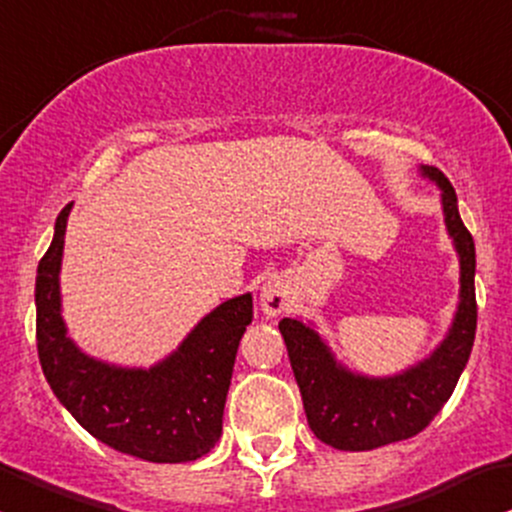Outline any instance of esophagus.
Returning <instances> with one entry per match:
<instances>
[{"instance_id":"esophagus-1","label":"esophagus","mask_w":512,"mask_h":512,"mask_svg":"<svg viewBox=\"0 0 512 512\" xmlns=\"http://www.w3.org/2000/svg\"><path fill=\"white\" fill-rule=\"evenodd\" d=\"M260 306L267 316H279L289 306V287L284 279L272 277L262 284L260 289Z\"/></svg>"}]
</instances>
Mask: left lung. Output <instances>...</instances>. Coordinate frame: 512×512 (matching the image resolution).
Segmentation results:
<instances>
[{
    "instance_id": "left-lung-1",
    "label": "left lung",
    "mask_w": 512,
    "mask_h": 512,
    "mask_svg": "<svg viewBox=\"0 0 512 512\" xmlns=\"http://www.w3.org/2000/svg\"><path fill=\"white\" fill-rule=\"evenodd\" d=\"M419 171L441 191L446 233L459 257V304L439 346L410 368L375 378L346 368L311 321H279L306 422L316 439L333 449L370 451L419 434L449 400L469 363L476 338V247L461 223L449 179L434 166Z\"/></svg>"
}]
</instances>
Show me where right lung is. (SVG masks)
Returning a JSON list of instances; mask_svg holds the SVG:
<instances>
[{
  "mask_svg": "<svg viewBox=\"0 0 512 512\" xmlns=\"http://www.w3.org/2000/svg\"><path fill=\"white\" fill-rule=\"evenodd\" d=\"M73 203L56 218L51 247L36 272V341L53 395L102 444L122 454L181 464L213 449L240 338L252 321V294L203 316L174 353L149 368L105 363L68 336L61 304V262Z\"/></svg>",
  "mask_w": 512,
  "mask_h": 512,
  "instance_id": "obj_1",
  "label": "right lung"
}]
</instances>
